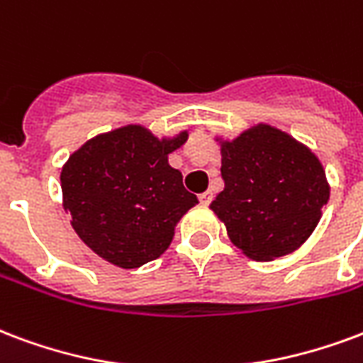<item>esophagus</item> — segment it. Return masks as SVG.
I'll return each mask as SVG.
<instances>
[{"label": "esophagus", "instance_id": "34e87169", "mask_svg": "<svg viewBox=\"0 0 363 363\" xmlns=\"http://www.w3.org/2000/svg\"><path fill=\"white\" fill-rule=\"evenodd\" d=\"M200 198V202L203 203V206H208V203H211V200H213V192H202V194L198 196Z\"/></svg>", "mask_w": 363, "mask_h": 363}]
</instances>
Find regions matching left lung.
I'll list each match as a JSON object with an SVG mask.
<instances>
[{"instance_id":"left-lung-1","label":"left lung","mask_w":363,"mask_h":363,"mask_svg":"<svg viewBox=\"0 0 363 363\" xmlns=\"http://www.w3.org/2000/svg\"><path fill=\"white\" fill-rule=\"evenodd\" d=\"M221 177L225 189L209 208L225 223L230 242L257 262L300 248L329 200L315 154L269 125L223 142Z\"/></svg>"}]
</instances>
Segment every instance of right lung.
Returning <instances> with one entry per match:
<instances>
[{
    "mask_svg": "<svg viewBox=\"0 0 363 363\" xmlns=\"http://www.w3.org/2000/svg\"><path fill=\"white\" fill-rule=\"evenodd\" d=\"M189 134L155 138L140 125L99 134L69 157L61 171L63 208L72 229L99 257L134 269L160 257L174 225L198 203L167 155Z\"/></svg>",
    "mask_w": 363,
    "mask_h": 363,
    "instance_id": "right-lung-1",
    "label": "right lung"
}]
</instances>
